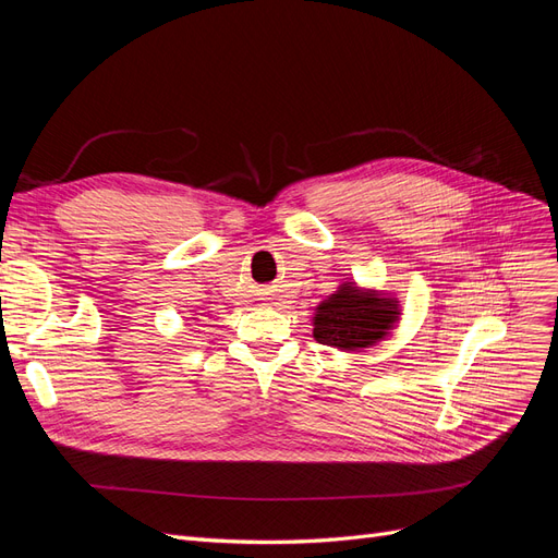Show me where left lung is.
Returning <instances> with one entry per match:
<instances>
[{
  "label": "left lung",
  "instance_id": "8db88e82",
  "mask_svg": "<svg viewBox=\"0 0 558 558\" xmlns=\"http://www.w3.org/2000/svg\"><path fill=\"white\" fill-rule=\"evenodd\" d=\"M314 312V340L340 351L375 347L400 320L398 298L356 281L340 283Z\"/></svg>",
  "mask_w": 558,
  "mask_h": 558
}]
</instances>
